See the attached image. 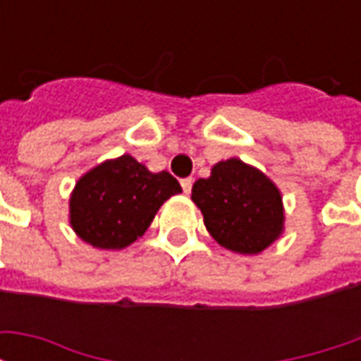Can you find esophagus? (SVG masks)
Instances as JSON below:
<instances>
[{"label": "esophagus", "mask_w": 361, "mask_h": 361, "mask_svg": "<svg viewBox=\"0 0 361 361\" xmlns=\"http://www.w3.org/2000/svg\"><path fill=\"white\" fill-rule=\"evenodd\" d=\"M191 188H193V180H191V178H183V180H181V189H183L185 195L191 193Z\"/></svg>", "instance_id": "1"}]
</instances>
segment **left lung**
I'll use <instances>...</instances> for the list:
<instances>
[{"label":"left lung","instance_id":"obj_1","mask_svg":"<svg viewBox=\"0 0 361 361\" xmlns=\"http://www.w3.org/2000/svg\"><path fill=\"white\" fill-rule=\"evenodd\" d=\"M191 199L203 212L209 234L235 253H261L284 230L279 188L240 158L212 166L207 180L193 183Z\"/></svg>","mask_w":361,"mask_h":361}]
</instances>
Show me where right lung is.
Instances as JSON below:
<instances>
[{
	"instance_id": "obj_1",
	"label": "right lung",
	"mask_w": 361,
	"mask_h": 361,
	"mask_svg": "<svg viewBox=\"0 0 361 361\" xmlns=\"http://www.w3.org/2000/svg\"><path fill=\"white\" fill-rule=\"evenodd\" d=\"M178 193L181 185L172 173H152L123 154L77 181L69 199V222L92 247L123 250L147 232L166 199Z\"/></svg>"
}]
</instances>
